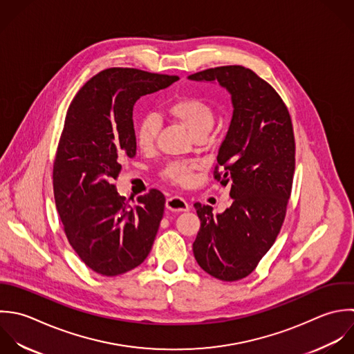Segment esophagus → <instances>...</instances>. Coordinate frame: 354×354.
<instances>
[{
    "label": "esophagus",
    "mask_w": 354,
    "mask_h": 354,
    "mask_svg": "<svg viewBox=\"0 0 354 354\" xmlns=\"http://www.w3.org/2000/svg\"><path fill=\"white\" fill-rule=\"evenodd\" d=\"M165 207H167V209L174 211V212H186L190 209V205L187 204V201L178 196L169 197L165 203Z\"/></svg>",
    "instance_id": "obj_1"
}]
</instances>
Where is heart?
<instances>
[{"mask_svg": "<svg viewBox=\"0 0 354 354\" xmlns=\"http://www.w3.org/2000/svg\"><path fill=\"white\" fill-rule=\"evenodd\" d=\"M167 115L182 125L194 139L205 138L215 124V110L204 99L197 96H183L167 107ZM160 132V121L154 114L140 118L135 129V143L140 150L154 147ZM198 164L194 161L169 162L161 172V176L179 186H189L194 179Z\"/></svg>", "mask_w": 354, "mask_h": 354, "instance_id": "heart-1", "label": "heart"}]
</instances>
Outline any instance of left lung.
Returning <instances> with one entry per match:
<instances>
[{
	"label": "left lung",
	"mask_w": 354,
	"mask_h": 354,
	"mask_svg": "<svg viewBox=\"0 0 354 354\" xmlns=\"http://www.w3.org/2000/svg\"><path fill=\"white\" fill-rule=\"evenodd\" d=\"M189 78L216 81L232 95L233 117L214 178L230 186L233 204L218 215L194 204L201 227L193 252L212 277L237 281L255 270L281 230L295 171L292 121L276 89L247 67L221 66Z\"/></svg>",
	"instance_id": "8db88e82"
}]
</instances>
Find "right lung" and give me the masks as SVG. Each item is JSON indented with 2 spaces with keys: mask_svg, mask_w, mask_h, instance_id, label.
<instances>
[{
  "mask_svg": "<svg viewBox=\"0 0 354 354\" xmlns=\"http://www.w3.org/2000/svg\"><path fill=\"white\" fill-rule=\"evenodd\" d=\"M178 80L138 68H106L68 106L53 161L55 204L70 245L97 274L127 273L153 247L164 215V194L151 189L132 207L113 180L122 160L136 154L133 104Z\"/></svg>",
  "mask_w": 354,
  "mask_h": 354,
  "instance_id": "1",
  "label": "right lung"
}]
</instances>
